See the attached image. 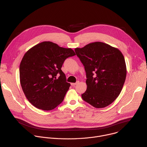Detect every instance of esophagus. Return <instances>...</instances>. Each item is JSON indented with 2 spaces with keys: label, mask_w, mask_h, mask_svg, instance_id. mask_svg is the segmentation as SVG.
I'll list each match as a JSON object with an SVG mask.
<instances>
[{
  "label": "esophagus",
  "mask_w": 147,
  "mask_h": 147,
  "mask_svg": "<svg viewBox=\"0 0 147 147\" xmlns=\"http://www.w3.org/2000/svg\"><path fill=\"white\" fill-rule=\"evenodd\" d=\"M79 83V81H78L76 83H71V85H72V86H75V85L78 84Z\"/></svg>",
  "instance_id": "obj_1"
}]
</instances>
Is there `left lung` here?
Segmentation results:
<instances>
[{
    "mask_svg": "<svg viewBox=\"0 0 147 147\" xmlns=\"http://www.w3.org/2000/svg\"><path fill=\"white\" fill-rule=\"evenodd\" d=\"M86 72L87 88L84 101L96 108H104L119 95L126 80L125 58L117 48L104 42L90 43L76 48Z\"/></svg>",
    "mask_w": 147,
    "mask_h": 147,
    "instance_id": "obj_1",
    "label": "left lung"
}]
</instances>
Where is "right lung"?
<instances>
[{
	"label": "right lung",
	"instance_id": "add662e5",
	"mask_svg": "<svg viewBox=\"0 0 147 147\" xmlns=\"http://www.w3.org/2000/svg\"><path fill=\"white\" fill-rule=\"evenodd\" d=\"M75 55L71 48L50 41L26 52L20 65V81L25 97L34 106L48 111L62 102L71 84L66 82L61 68L66 58Z\"/></svg>",
	"mask_w": 147,
	"mask_h": 147
}]
</instances>
